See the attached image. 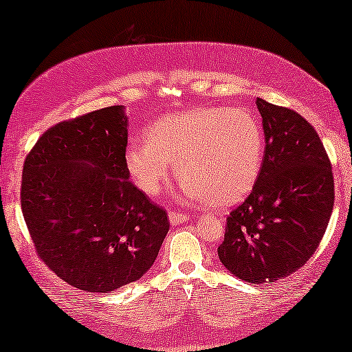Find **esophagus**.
Masks as SVG:
<instances>
[{
    "instance_id": "obj_1",
    "label": "esophagus",
    "mask_w": 352,
    "mask_h": 352,
    "mask_svg": "<svg viewBox=\"0 0 352 352\" xmlns=\"http://www.w3.org/2000/svg\"><path fill=\"white\" fill-rule=\"evenodd\" d=\"M168 218H170L171 224H181L189 219V214L179 213V211H170V213H168Z\"/></svg>"
}]
</instances>
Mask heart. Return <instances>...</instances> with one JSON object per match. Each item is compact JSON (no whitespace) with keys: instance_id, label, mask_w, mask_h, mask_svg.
Masks as SVG:
<instances>
[{"instance_id":"b5f03b06","label":"heart","mask_w":352,"mask_h":352,"mask_svg":"<svg viewBox=\"0 0 352 352\" xmlns=\"http://www.w3.org/2000/svg\"><path fill=\"white\" fill-rule=\"evenodd\" d=\"M264 157L258 118L243 109L195 107L148 124L144 141L124 152L126 170L148 197L160 192L175 165L179 192L187 199L224 208L253 189Z\"/></svg>"}]
</instances>
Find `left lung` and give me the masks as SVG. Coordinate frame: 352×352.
Returning a JSON list of instances; mask_svg holds the SVG:
<instances>
[{"label": "left lung", "mask_w": 352, "mask_h": 352, "mask_svg": "<svg viewBox=\"0 0 352 352\" xmlns=\"http://www.w3.org/2000/svg\"><path fill=\"white\" fill-rule=\"evenodd\" d=\"M264 158L253 190L230 211L219 261L250 283L276 282L316 253L335 201L331 163L312 124L295 110L256 99Z\"/></svg>", "instance_id": "8db88e82"}]
</instances>
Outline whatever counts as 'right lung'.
I'll return each mask as SVG.
<instances>
[{"label":"right lung","instance_id":"obj_1","mask_svg":"<svg viewBox=\"0 0 352 352\" xmlns=\"http://www.w3.org/2000/svg\"><path fill=\"white\" fill-rule=\"evenodd\" d=\"M122 105L65 120L25 158L21 205L38 256L72 287L109 293L155 263L170 221L129 181Z\"/></svg>","mask_w":352,"mask_h":352}]
</instances>
